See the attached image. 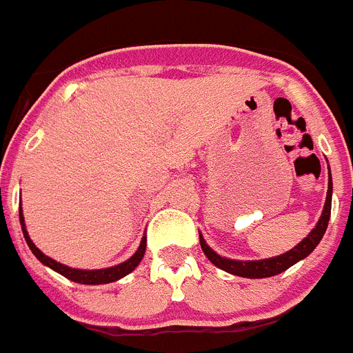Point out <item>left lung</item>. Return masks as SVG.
<instances>
[{
  "label": "left lung",
  "mask_w": 353,
  "mask_h": 353,
  "mask_svg": "<svg viewBox=\"0 0 353 353\" xmlns=\"http://www.w3.org/2000/svg\"><path fill=\"white\" fill-rule=\"evenodd\" d=\"M330 203H332V182H330L329 179V189H327L325 205H323L322 217L318 219L316 226L311 230L310 235L305 236L302 242H299L295 248L290 249V251L285 252V254H279V256L267 258V260H254V261L228 260V258L219 256L217 252L212 251L201 235H199V244H201L205 256H207L215 267H219V269L226 270V272L233 274V276L248 277V279H261V277L276 276V274L285 272L286 269H290V267L297 263V261L304 260L305 256H310L311 252L314 251V248L320 244V240H322L323 233H325L327 230V224H329V219H330Z\"/></svg>",
  "instance_id": "1"
}]
</instances>
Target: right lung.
<instances>
[{
    "mask_svg": "<svg viewBox=\"0 0 353 353\" xmlns=\"http://www.w3.org/2000/svg\"><path fill=\"white\" fill-rule=\"evenodd\" d=\"M19 221H21V226H23V233H24V239H26V244L30 245L31 252L42 261L43 265H48L49 269L56 270L58 274L65 276L67 279L74 283H81V285H105V283H113L121 279L123 276L132 272L136 267L139 265V261L143 260L145 256V251H146V236H143L141 244H139L138 251L134 252L132 256L129 258L127 261L120 265H114V267H109V269H99V270H81V269H70L67 265L63 263H58L56 260L52 258L46 256L39 248H37L33 242H31L30 235L26 232V224H24V217H23V210H19Z\"/></svg>",
    "mask_w": 353,
    "mask_h": 353,
    "instance_id": "obj_1",
    "label": "right lung"
}]
</instances>
